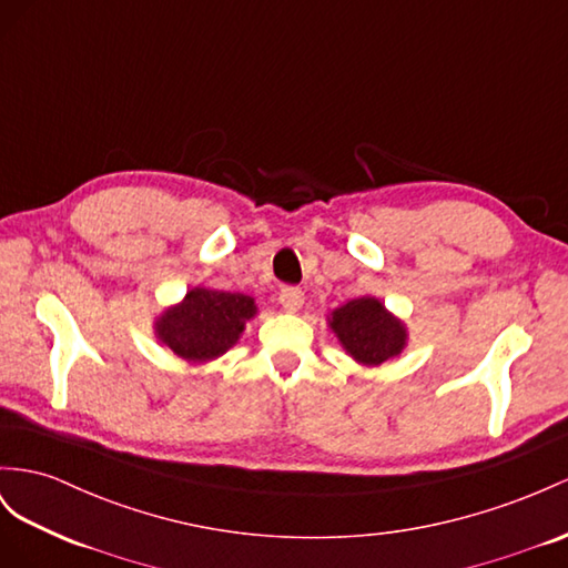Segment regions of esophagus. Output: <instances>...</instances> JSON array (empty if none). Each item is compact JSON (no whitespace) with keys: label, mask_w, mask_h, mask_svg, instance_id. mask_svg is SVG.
Returning a JSON list of instances; mask_svg holds the SVG:
<instances>
[{"label":"esophagus","mask_w":568,"mask_h":568,"mask_svg":"<svg viewBox=\"0 0 568 568\" xmlns=\"http://www.w3.org/2000/svg\"><path fill=\"white\" fill-rule=\"evenodd\" d=\"M278 300H281V307L285 312H300L302 304H304V293L300 287H283Z\"/></svg>","instance_id":"34e87169"}]
</instances>
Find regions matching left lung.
Returning a JSON list of instances; mask_svg holds the SVG:
<instances>
[{
	"label": "left lung",
	"instance_id": "obj_1",
	"mask_svg": "<svg viewBox=\"0 0 568 568\" xmlns=\"http://www.w3.org/2000/svg\"><path fill=\"white\" fill-rule=\"evenodd\" d=\"M328 326L336 333L345 353L359 365L376 367L400 355L408 343V331L376 297H357L333 310Z\"/></svg>",
	"mask_w": 568,
	"mask_h": 568
}]
</instances>
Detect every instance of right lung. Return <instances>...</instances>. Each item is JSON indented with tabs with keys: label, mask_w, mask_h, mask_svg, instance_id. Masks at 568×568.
<instances>
[{
	"label": "right lung",
	"mask_w": 568,
	"mask_h": 568,
	"mask_svg": "<svg viewBox=\"0 0 568 568\" xmlns=\"http://www.w3.org/2000/svg\"><path fill=\"white\" fill-rule=\"evenodd\" d=\"M256 314L254 297L194 287L155 322V338L186 362H209L227 353Z\"/></svg>",
	"instance_id": "1"
}]
</instances>
